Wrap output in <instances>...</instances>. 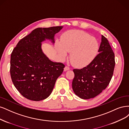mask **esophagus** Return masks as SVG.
Wrapping results in <instances>:
<instances>
[{
	"label": "esophagus",
	"mask_w": 129,
	"mask_h": 129,
	"mask_svg": "<svg viewBox=\"0 0 129 129\" xmlns=\"http://www.w3.org/2000/svg\"><path fill=\"white\" fill-rule=\"evenodd\" d=\"M69 70H70V68L68 67V66H65V67L64 68V71H66Z\"/></svg>",
	"instance_id": "34e87169"
}]
</instances>
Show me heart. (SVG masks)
<instances>
[{
    "label": "heart",
    "instance_id": "heart-1",
    "mask_svg": "<svg viewBox=\"0 0 129 129\" xmlns=\"http://www.w3.org/2000/svg\"><path fill=\"white\" fill-rule=\"evenodd\" d=\"M56 50L61 59L71 52L70 59L76 67H85L94 60L96 57L99 44L96 38L84 31L71 30L66 31L62 36L60 42L57 41Z\"/></svg>",
    "mask_w": 129,
    "mask_h": 129
}]
</instances>
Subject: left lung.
Listing matches in <instances>:
<instances>
[{
  "label": "left lung",
  "mask_w": 129,
  "mask_h": 129,
  "mask_svg": "<svg viewBox=\"0 0 129 129\" xmlns=\"http://www.w3.org/2000/svg\"><path fill=\"white\" fill-rule=\"evenodd\" d=\"M99 53L86 67L74 69L72 89L82 99L94 98L109 85L115 68V55L108 41L102 35Z\"/></svg>",
  "instance_id": "1"
}]
</instances>
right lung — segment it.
<instances>
[{
	"label": "right lung",
	"instance_id": "add662e5",
	"mask_svg": "<svg viewBox=\"0 0 129 129\" xmlns=\"http://www.w3.org/2000/svg\"><path fill=\"white\" fill-rule=\"evenodd\" d=\"M63 26L37 28L21 40L11 56L10 73L15 88L23 96L39 101L51 94L65 65L50 60L42 50L46 40L55 43Z\"/></svg>",
	"mask_w": 129,
	"mask_h": 129
}]
</instances>
